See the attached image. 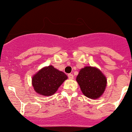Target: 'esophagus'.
Here are the masks:
<instances>
[{"label":"esophagus","instance_id":"1","mask_svg":"<svg viewBox=\"0 0 132 132\" xmlns=\"http://www.w3.org/2000/svg\"><path fill=\"white\" fill-rule=\"evenodd\" d=\"M68 77L69 79H73V75L70 73L68 75Z\"/></svg>","mask_w":132,"mask_h":132}]
</instances>
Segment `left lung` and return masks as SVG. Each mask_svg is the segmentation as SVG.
<instances>
[{
	"label": "left lung",
	"instance_id": "obj_1",
	"mask_svg": "<svg viewBox=\"0 0 132 132\" xmlns=\"http://www.w3.org/2000/svg\"><path fill=\"white\" fill-rule=\"evenodd\" d=\"M76 80L82 93L91 99L100 98L107 86L105 76L99 69L92 66H86L81 69Z\"/></svg>",
	"mask_w": 132,
	"mask_h": 132
}]
</instances>
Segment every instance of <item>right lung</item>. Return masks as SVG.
<instances>
[{
  "label": "right lung",
  "mask_w": 132,
  "mask_h": 132,
  "mask_svg": "<svg viewBox=\"0 0 132 132\" xmlns=\"http://www.w3.org/2000/svg\"><path fill=\"white\" fill-rule=\"evenodd\" d=\"M67 78V75L64 73L50 65L43 68L34 75L32 78V84L37 93L50 96L57 91Z\"/></svg>",
  "instance_id": "add662e5"
}]
</instances>
